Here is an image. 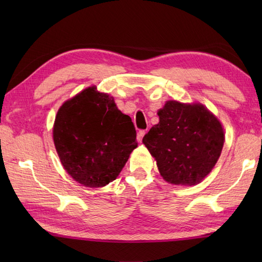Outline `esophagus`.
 <instances>
[{
	"mask_svg": "<svg viewBox=\"0 0 262 262\" xmlns=\"http://www.w3.org/2000/svg\"><path fill=\"white\" fill-rule=\"evenodd\" d=\"M144 135H145V130H140V132L137 133V141H138V143H142V140H143Z\"/></svg>",
	"mask_w": 262,
	"mask_h": 262,
	"instance_id": "34e87169",
	"label": "esophagus"
}]
</instances>
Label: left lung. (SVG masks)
I'll list each match as a JSON object with an SVG mask.
<instances>
[{
  "mask_svg": "<svg viewBox=\"0 0 262 262\" xmlns=\"http://www.w3.org/2000/svg\"><path fill=\"white\" fill-rule=\"evenodd\" d=\"M158 116L159 122L143 137V144L157 161L160 174L171 185H198L221 157L223 125L200 102L168 100Z\"/></svg>",
  "mask_w": 262,
  "mask_h": 262,
  "instance_id": "1",
  "label": "left lung"
}]
</instances>
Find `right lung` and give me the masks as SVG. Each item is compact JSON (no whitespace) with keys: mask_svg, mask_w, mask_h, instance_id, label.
<instances>
[{"mask_svg":"<svg viewBox=\"0 0 262 262\" xmlns=\"http://www.w3.org/2000/svg\"><path fill=\"white\" fill-rule=\"evenodd\" d=\"M53 140L65 171L90 188L114 181L137 147L130 117L117 108L114 97L98 91L96 85L60 105Z\"/></svg>","mask_w":262,"mask_h":262,"instance_id":"add662e5","label":"right lung"}]
</instances>
